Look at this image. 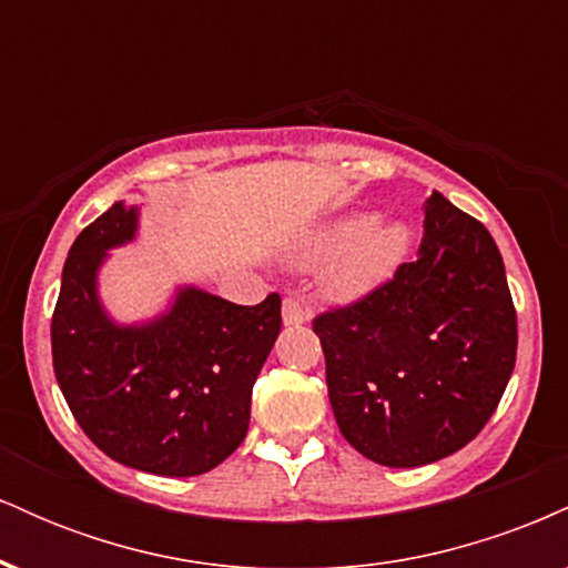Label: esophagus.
I'll list each match as a JSON object with an SVG mask.
<instances>
[{
    "instance_id": "obj_1",
    "label": "esophagus",
    "mask_w": 568,
    "mask_h": 568,
    "mask_svg": "<svg viewBox=\"0 0 568 568\" xmlns=\"http://www.w3.org/2000/svg\"><path fill=\"white\" fill-rule=\"evenodd\" d=\"M310 321V310L302 304V298L285 296L283 298V323L285 325H302Z\"/></svg>"
}]
</instances>
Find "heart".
I'll list each match as a JSON object with an SVG mask.
<instances>
[{"instance_id":"b5f03b06","label":"heart","mask_w":568,"mask_h":568,"mask_svg":"<svg viewBox=\"0 0 568 568\" xmlns=\"http://www.w3.org/2000/svg\"><path fill=\"white\" fill-rule=\"evenodd\" d=\"M408 251V230L397 221H338L302 247V262L334 258L325 270V288L338 298H355L384 283Z\"/></svg>"}]
</instances>
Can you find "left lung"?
<instances>
[{
	"mask_svg": "<svg viewBox=\"0 0 568 568\" xmlns=\"http://www.w3.org/2000/svg\"><path fill=\"white\" fill-rule=\"evenodd\" d=\"M331 408L352 448L422 467L467 446L515 368L518 317L499 247L440 192L425 205L414 262L312 321Z\"/></svg>",
	"mask_w": 568,
	"mask_h": 568,
	"instance_id": "obj_1",
	"label": "left lung"
}]
</instances>
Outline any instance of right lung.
Wrapping results in <instances>:
<instances>
[{
	"label": "right lung",
	"mask_w": 568,
	"mask_h": 568,
	"mask_svg": "<svg viewBox=\"0 0 568 568\" xmlns=\"http://www.w3.org/2000/svg\"><path fill=\"white\" fill-rule=\"evenodd\" d=\"M135 226L139 211L114 202L71 245L50 325L55 379L103 454L133 470L192 478L245 438L253 384L283 325L280 296L240 306L184 288L154 323L114 325L95 275Z\"/></svg>",
	"instance_id": "add662e5"
}]
</instances>
